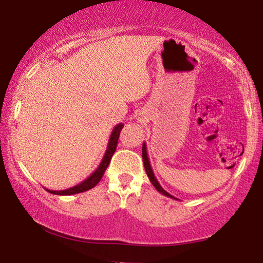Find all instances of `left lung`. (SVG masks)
<instances>
[{
  "instance_id": "1",
  "label": "left lung",
  "mask_w": 263,
  "mask_h": 263,
  "mask_svg": "<svg viewBox=\"0 0 263 263\" xmlns=\"http://www.w3.org/2000/svg\"><path fill=\"white\" fill-rule=\"evenodd\" d=\"M142 160H143V166H145V170H146V174L148 176L151 183H152L154 188H156L158 192L160 194H163V195L167 196V197H171V199H175V200H178L176 199L175 196H172L171 194H168L166 190L163 189V186L159 184V182H158V179L156 178V176L153 174V170H152V166H151V163H149V159H148V156H147V147H146V143L143 142L142 145Z\"/></svg>"
}]
</instances>
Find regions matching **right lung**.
<instances>
[{"label":"right lung","instance_id":"obj_1","mask_svg":"<svg viewBox=\"0 0 263 263\" xmlns=\"http://www.w3.org/2000/svg\"><path fill=\"white\" fill-rule=\"evenodd\" d=\"M122 128H123V124L122 123L115 125L112 132H111L109 142H107L106 151H105V153H104V157H103L102 161H100L99 166L97 167L87 178L84 179L81 183H79V184L71 186V188H68L64 190H49L45 188L46 192L51 193V194H53V195H74V194L84 193V192H86V190L92 189L93 186H96L97 184H98L99 181L103 177L104 172H105L107 166H109L110 160L114 156L115 151H116L117 141H118V138H120V133L122 130Z\"/></svg>","mask_w":263,"mask_h":263}]
</instances>
